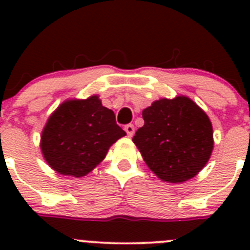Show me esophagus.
<instances>
[{"label": "esophagus", "mask_w": 250, "mask_h": 250, "mask_svg": "<svg viewBox=\"0 0 250 250\" xmlns=\"http://www.w3.org/2000/svg\"><path fill=\"white\" fill-rule=\"evenodd\" d=\"M125 133H127V135L129 138H132L133 135H134V133H135V127L134 125H132V123H130V125H127L125 127Z\"/></svg>", "instance_id": "obj_1"}]
</instances>
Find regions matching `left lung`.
<instances>
[{
    "label": "left lung",
    "mask_w": 250,
    "mask_h": 250,
    "mask_svg": "<svg viewBox=\"0 0 250 250\" xmlns=\"http://www.w3.org/2000/svg\"><path fill=\"white\" fill-rule=\"evenodd\" d=\"M143 118L133 143L158 178L183 183L203 169L213 151V127L190 98L156 100L143 111Z\"/></svg>",
    "instance_id": "obj_1"
}]
</instances>
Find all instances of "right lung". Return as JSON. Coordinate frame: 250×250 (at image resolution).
Segmentation results:
<instances>
[{
	"label": "right lung",
	"instance_id": "add662e5",
	"mask_svg": "<svg viewBox=\"0 0 250 250\" xmlns=\"http://www.w3.org/2000/svg\"><path fill=\"white\" fill-rule=\"evenodd\" d=\"M125 135L113 111L93 95L64 102L50 115L41 135V150L55 172L80 178L92 172L110 146Z\"/></svg>",
	"mask_w": 250,
	"mask_h": 250
}]
</instances>
